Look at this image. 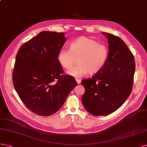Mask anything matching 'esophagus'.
<instances>
[{
    "instance_id": "34e87169",
    "label": "esophagus",
    "mask_w": 147,
    "mask_h": 147,
    "mask_svg": "<svg viewBox=\"0 0 147 147\" xmlns=\"http://www.w3.org/2000/svg\"><path fill=\"white\" fill-rule=\"evenodd\" d=\"M76 82H77V83H78V84H80L81 82L80 79H76Z\"/></svg>"
}]
</instances>
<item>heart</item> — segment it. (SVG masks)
Wrapping results in <instances>:
<instances>
[{
  "instance_id": "b5f03b06",
  "label": "heart",
  "mask_w": 147,
  "mask_h": 147,
  "mask_svg": "<svg viewBox=\"0 0 147 147\" xmlns=\"http://www.w3.org/2000/svg\"><path fill=\"white\" fill-rule=\"evenodd\" d=\"M109 50L105 44L86 36H81L71 44L69 49L61 50L58 61L63 68L69 70L78 59V65L68 74L76 78L85 76L87 73L94 75L103 68L108 60Z\"/></svg>"
}]
</instances>
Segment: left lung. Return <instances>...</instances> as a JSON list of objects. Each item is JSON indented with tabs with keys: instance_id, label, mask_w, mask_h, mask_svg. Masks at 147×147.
I'll use <instances>...</instances> for the list:
<instances>
[{
	"instance_id": "8db88e82",
	"label": "left lung",
	"mask_w": 147,
	"mask_h": 147,
	"mask_svg": "<svg viewBox=\"0 0 147 147\" xmlns=\"http://www.w3.org/2000/svg\"><path fill=\"white\" fill-rule=\"evenodd\" d=\"M109 44L108 60L101 71L82 81L85 92L82 103L91 115L106 116L121 107L132 90L134 57L119 37L102 32Z\"/></svg>"
}]
</instances>
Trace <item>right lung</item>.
Returning <instances> with one entry per match:
<instances>
[{"instance_id": "1", "label": "right lung", "mask_w": 147, "mask_h": 147, "mask_svg": "<svg viewBox=\"0 0 147 147\" xmlns=\"http://www.w3.org/2000/svg\"><path fill=\"white\" fill-rule=\"evenodd\" d=\"M66 41L65 33L40 32L21 46L16 56L12 79L22 102L36 114L48 116L59 110L75 79L63 74L58 55Z\"/></svg>"}]
</instances>
